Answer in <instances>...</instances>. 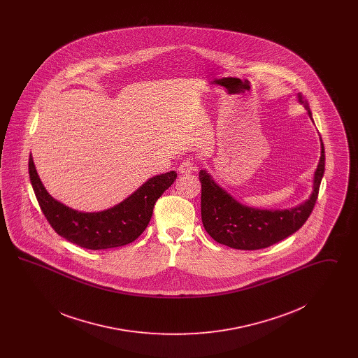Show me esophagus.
Here are the masks:
<instances>
[{
    "mask_svg": "<svg viewBox=\"0 0 358 358\" xmlns=\"http://www.w3.org/2000/svg\"><path fill=\"white\" fill-rule=\"evenodd\" d=\"M194 159L192 158V157H187L185 158L181 164H180V166H178V171L180 173H182V174H187V173H192V171H194V162H193Z\"/></svg>",
    "mask_w": 358,
    "mask_h": 358,
    "instance_id": "1",
    "label": "esophagus"
}]
</instances>
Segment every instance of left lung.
<instances>
[{
  "label": "left lung",
  "instance_id": "1",
  "mask_svg": "<svg viewBox=\"0 0 358 358\" xmlns=\"http://www.w3.org/2000/svg\"><path fill=\"white\" fill-rule=\"evenodd\" d=\"M299 102L311 117L310 106L298 94ZM314 174V190L306 203L292 209L273 210L241 205L222 190L205 171H200L201 220L205 231L217 243L236 250H260L289 238L296 232L313 212L317 203L324 171V148Z\"/></svg>",
  "mask_w": 358,
  "mask_h": 358
}]
</instances>
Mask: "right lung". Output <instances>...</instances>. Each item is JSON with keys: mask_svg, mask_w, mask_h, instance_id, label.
Listing matches in <instances>:
<instances>
[{"mask_svg": "<svg viewBox=\"0 0 358 358\" xmlns=\"http://www.w3.org/2000/svg\"><path fill=\"white\" fill-rule=\"evenodd\" d=\"M28 169L36 199L47 222L57 235L87 250L122 247L139 238L152 219L155 201L177 177L174 171L155 176L114 208L85 213L51 197L38 178L32 157Z\"/></svg>", "mask_w": 358, "mask_h": 358, "instance_id": "obj_1", "label": "right lung"}]
</instances>
